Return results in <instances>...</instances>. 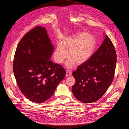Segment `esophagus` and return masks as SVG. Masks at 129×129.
Here are the masks:
<instances>
[{
  "mask_svg": "<svg viewBox=\"0 0 129 129\" xmlns=\"http://www.w3.org/2000/svg\"><path fill=\"white\" fill-rule=\"evenodd\" d=\"M71 76V72L69 71V70H66V77H69V76Z\"/></svg>",
  "mask_w": 129,
  "mask_h": 129,
  "instance_id": "34e87169",
  "label": "esophagus"
}]
</instances>
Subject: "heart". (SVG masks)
<instances>
[{"mask_svg": "<svg viewBox=\"0 0 129 129\" xmlns=\"http://www.w3.org/2000/svg\"><path fill=\"white\" fill-rule=\"evenodd\" d=\"M96 48L94 38L86 32L79 33L70 37L65 39L59 44L53 54L57 63H62L67 57L65 66L71 68L76 63L82 65L88 61L93 54Z\"/></svg>", "mask_w": 129, "mask_h": 129, "instance_id": "b5f03b06", "label": "heart"}]
</instances>
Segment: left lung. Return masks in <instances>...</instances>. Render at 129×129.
Instances as JSON below:
<instances>
[{
	"instance_id": "left-lung-1",
	"label": "left lung",
	"mask_w": 129,
	"mask_h": 129,
	"mask_svg": "<svg viewBox=\"0 0 129 129\" xmlns=\"http://www.w3.org/2000/svg\"><path fill=\"white\" fill-rule=\"evenodd\" d=\"M101 46L72 75L76 80L72 93L79 101L91 103L99 100L111 84L116 64V53L110 38L104 34Z\"/></svg>"
}]
</instances>
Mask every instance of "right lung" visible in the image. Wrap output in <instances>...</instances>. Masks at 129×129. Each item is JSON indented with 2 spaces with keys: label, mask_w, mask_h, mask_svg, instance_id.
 <instances>
[{
  "label": "right lung",
  "mask_w": 129,
  "mask_h": 129,
  "mask_svg": "<svg viewBox=\"0 0 129 129\" xmlns=\"http://www.w3.org/2000/svg\"><path fill=\"white\" fill-rule=\"evenodd\" d=\"M53 49L46 29L40 26L26 34L16 48L14 76L21 92L34 103L50 98L65 78V70L50 60Z\"/></svg>",
  "instance_id": "obj_1"
}]
</instances>
